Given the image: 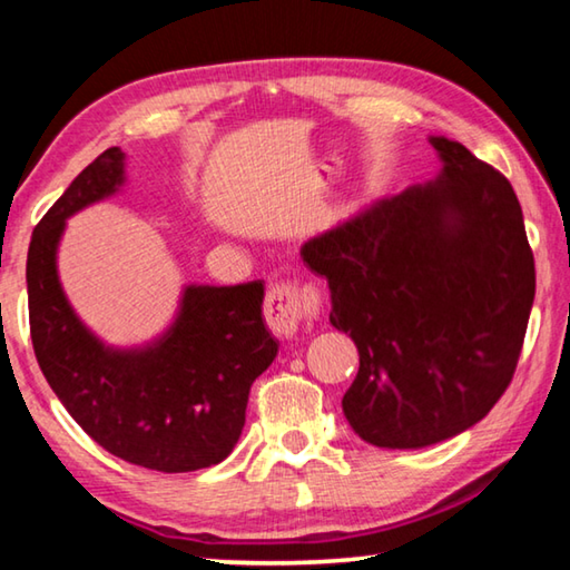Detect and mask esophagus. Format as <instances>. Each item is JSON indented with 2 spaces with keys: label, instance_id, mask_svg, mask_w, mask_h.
<instances>
[{
  "label": "esophagus",
  "instance_id": "34e87169",
  "mask_svg": "<svg viewBox=\"0 0 570 570\" xmlns=\"http://www.w3.org/2000/svg\"><path fill=\"white\" fill-rule=\"evenodd\" d=\"M320 306V296L314 292H298L294 284H276L268 288L266 302H264V316L268 330L276 336H294L298 332V324L306 316H312Z\"/></svg>",
  "mask_w": 570,
  "mask_h": 570
}]
</instances>
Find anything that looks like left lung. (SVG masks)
Wrapping results in <instances>:
<instances>
[{"label":"left lung","instance_id":"8db88e82","mask_svg":"<svg viewBox=\"0 0 570 570\" xmlns=\"http://www.w3.org/2000/svg\"><path fill=\"white\" fill-rule=\"evenodd\" d=\"M430 142L438 178L377 198L302 246L330 284L332 326L360 352L344 417L387 450L435 445L493 410L535 296L513 186L462 142Z\"/></svg>","mask_w":570,"mask_h":570}]
</instances>
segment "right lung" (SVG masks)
Here are the masks:
<instances>
[{"mask_svg":"<svg viewBox=\"0 0 570 570\" xmlns=\"http://www.w3.org/2000/svg\"><path fill=\"white\" fill-rule=\"evenodd\" d=\"M122 183L125 153L108 148L35 228L27 294L37 362L72 420L110 455L160 472L218 465L244 430L250 384L278 352L262 316L264 282L188 284L156 340L105 344L67 302L57 248L67 218Z\"/></svg>","mask_w":570,"mask_h":570,"instance_id":"right-lung-1","label":"right lung"}]
</instances>
